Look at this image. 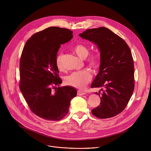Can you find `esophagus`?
<instances>
[{
	"label": "esophagus",
	"instance_id": "esophagus-1",
	"mask_svg": "<svg viewBox=\"0 0 151 151\" xmlns=\"http://www.w3.org/2000/svg\"><path fill=\"white\" fill-rule=\"evenodd\" d=\"M77 94L78 95V96H83V95H85L86 94V92L83 91H80V90H78L77 91Z\"/></svg>",
	"mask_w": 151,
	"mask_h": 151
}]
</instances>
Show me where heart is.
Returning a JSON list of instances; mask_svg holds the SVG:
<instances>
[{
	"label": "heart",
	"mask_w": 151,
	"mask_h": 151,
	"mask_svg": "<svg viewBox=\"0 0 151 151\" xmlns=\"http://www.w3.org/2000/svg\"><path fill=\"white\" fill-rule=\"evenodd\" d=\"M73 52L79 58L85 59L88 56L89 50L86 46L78 44L74 46ZM62 54H59L55 58V65L60 70L63 69L62 64ZM100 58L97 55H93L88 59V64L93 68H97L100 65ZM92 75L88 70H81L75 71L66 76L65 79V83L73 88L78 89H83L91 80Z\"/></svg>",
	"instance_id": "1"
}]
</instances>
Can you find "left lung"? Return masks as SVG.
<instances>
[{
  "instance_id": "left-lung-1",
  "label": "left lung",
  "mask_w": 151,
  "mask_h": 151,
  "mask_svg": "<svg viewBox=\"0 0 151 151\" xmlns=\"http://www.w3.org/2000/svg\"><path fill=\"white\" fill-rule=\"evenodd\" d=\"M79 35L97 45L100 52L99 72L91 88L104 87L105 90L100 104L92 113L100 119L114 117L125 108L134 90V65L129 46L104 27L88 29Z\"/></svg>"
}]
</instances>
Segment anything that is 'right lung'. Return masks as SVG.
<instances>
[{"instance_id":"right-lung-1","label":"right lung","mask_w":151,"mask_h":151,"mask_svg":"<svg viewBox=\"0 0 151 151\" xmlns=\"http://www.w3.org/2000/svg\"><path fill=\"white\" fill-rule=\"evenodd\" d=\"M73 38L65 28L50 27L34 34L26 42L19 63V88L35 114L47 121H59L68 113L77 91L62 83L55 65L60 45Z\"/></svg>"}]
</instances>
